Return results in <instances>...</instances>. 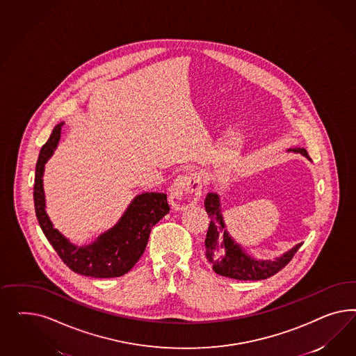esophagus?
Segmentation results:
<instances>
[{
	"instance_id": "34e87169",
	"label": "esophagus",
	"mask_w": 356,
	"mask_h": 356,
	"mask_svg": "<svg viewBox=\"0 0 356 356\" xmlns=\"http://www.w3.org/2000/svg\"><path fill=\"white\" fill-rule=\"evenodd\" d=\"M202 195L201 175L191 172L179 176L170 189V201L175 209L185 210L195 205Z\"/></svg>"
}]
</instances>
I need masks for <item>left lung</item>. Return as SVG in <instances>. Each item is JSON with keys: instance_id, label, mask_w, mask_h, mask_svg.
Listing matches in <instances>:
<instances>
[{"instance_id": "obj_1", "label": "left lung", "mask_w": 356, "mask_h": 356, "mask_svg": "<svg viewBox=\"0 0 356 356\" xmlns=\"http://www.w3.org/2000/svg\"><path fill=\"white\" fill-rule=\"evenodd\" d=\"M287 151L299 152L311 161L305 149L295 147ZM205 209L207 216H210V226L205 238L206 259L219 275L238 280H266L283 269L302 245V243H299L274 259H256L227 231L218 194L207 193Z\"/></svg>"}]
</instances>
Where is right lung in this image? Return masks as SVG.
<instances>
[{"label":"right lung","mask_w":356,"mask_h":356,"mask_svg":"<svg viewBox=\"0 0 356 356\" xmlns=\"http://www.w3.org/2000/svg\"><path fill=\"white\" fill-rule=\"evenodd\" d=\"M64 122L54 127L44 143L33 184V204L44 235L69 269L92 278H115L127 274L140 259L147 245L151 228L170 213L167 194L146 192L133 198L119 222L87 245H76L54 228L45 211L43 175L45 163L54 155L60 142Z\"/></svg>","instance_id":"1"}]
</instances>
